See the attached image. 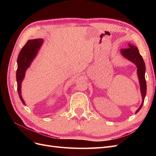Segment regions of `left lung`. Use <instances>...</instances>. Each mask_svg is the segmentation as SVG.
<instances>
[{"instance_id": "1", "label": "left lung", "mask_w": 156, "mask_h": 156, "mask_svg": "<svg viewBox=\"0 0 156 156\" xmlns=\"http://www.w3.org/2000/svg\"><path fill=\"white\" fill-rule=\"evenodd\" d=\"M128 45L129 47V48L122 49L120 50V52L123 56L135 64L137 68V76L140 84L141 96H142V103H141V105L138 108V109L135 112V114H136L143 105L146 94V83L145 79L146 67L143 58L142 56L140 55L138 48L131 44H128Z\"/></svg>"}]
</instances>
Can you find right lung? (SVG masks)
<instances>
[{
	"label": "right lung",
	"instance_id": "obj_1",
	"mask_svg": "<svg viewBox=\"0 0 156 156\" xmlns=\"http://www.w3.org/2000/svg\"><path fill=\"white\" fill-rule=\"evenodd\" d=\"M44 43L41 38L28 40L21 49L17 58V69L16 72V80L17 83V92L22 103L26 105L21 95V84L25 78L27 69L30 67L32 62L35 58L41 47Z\"/></svg>",
	"mask_w": 156,
	"mask_h": 156
}]
</instances>
